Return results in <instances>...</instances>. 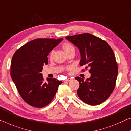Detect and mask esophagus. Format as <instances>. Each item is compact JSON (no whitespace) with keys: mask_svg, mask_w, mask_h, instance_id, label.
I'll return each mask as SVG.
<instances>
[{"mask_svg":"<svg viewBox=\"0 0 131 131\" xmlns=\"http://www.w3.org/2000/svg\"><path fill=\"white\" fill-rule=\"evenodd\" d=\"M71 80H72V78H68L67 79V80H64V82H68V81H71Z\"/></svg>","mask_w":131,"mask_h":131,"instance_id":"1","label":"esophagus"}]
</instances>
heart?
Returning <instances> with one entry per match:
<instances>
[{
	"label": "heart",
	"instance_id": "obj_1",
	"mask_svg": "<svg viewBox=\"0 0 131 131\" xmlns=\"http://www.w3.org/2000/svg\"><path fill=\"white\" fill-rule=\"evenodd\" d=\"M63 48L64 49V51H66V53H67L68 51L71 50H72V49H74V47L70 43H65L63 44ZM53 54H54V51L52 50L51 51L50 54V59H52Z\"/></svg>",
	"mask_w": 131,
	"mask_h": 131
}]
</instances>
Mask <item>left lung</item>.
I'll use <instances>...</instances> for the list:
<instances>
[{"mask_svg":"<svg viewBox=\"0 0 131 131\" xmlns=\"http://www.w3.org/2000/svg\"><path fill=\"white\" fill-rule=\"evenodd\" d=\"M66 38L80 50V66L90 68L91 77L85 81L75 77L80 83L77 95L89 105L101 104L114 91L117 78L118 66L112 49L106 41L89 33Z\"/></svg>","mask_w":131,"mask_h":131,"instance_id":"1","label":"left lung"}]
</instances>
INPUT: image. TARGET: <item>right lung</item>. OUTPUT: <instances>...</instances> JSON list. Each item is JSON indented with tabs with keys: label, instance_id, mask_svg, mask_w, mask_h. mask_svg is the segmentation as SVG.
<instances>
[{
	"label": "right lung",
	"instance_id": "obj_1",
	"mask_svg": "<svg viewBox=\"0 0 131 131\" xmlns=\"http://www.w3.org/2000/svg\"><path fill=\"white\" fill-rule=\"evenodd\" d=\"M60 39H36L24 45L13 56L11 77L21 97L31 106L42 108L54 98L62 83L56 78L44 82L41 72L48 64L49 53L59 44Z\"/></svg>",
	"mask_w": 131,
	"mask_h": 131
}]
</instances>
